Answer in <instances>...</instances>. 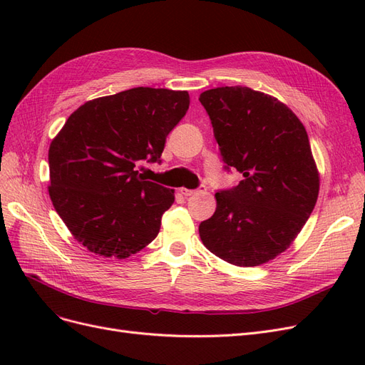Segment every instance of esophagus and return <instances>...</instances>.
Returning <instances> with one entry per match:
<instances>
[{
    "label": "esophagus",
    "instance_id": "34e87169",
    "mask_svg": "<svg viewBox=\"0 0 365 365\" xmlns=\"http://www.w3.org/2000/svg\"><path fill=\"white\" fill-rule=\"evenodd\" d=\"M207 192V189L205 187H200V189H196V190H189V189H181V193L184 195V196H195V195H201V193H205Z\"/></svg>",
    "mask_w": 365,
    "mask_h": 365
}]
</instances>
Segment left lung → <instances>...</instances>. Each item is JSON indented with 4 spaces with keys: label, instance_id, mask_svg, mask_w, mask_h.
Listing matches in <instances>:
<instances>
[{
    "label": "left lung",
    "instance_id": "left-lung-1",
    "mask_svg": "<svg viewBox=\"0 0 365 365\" xmlns=\"http://www.w3.org/2000/svg\"><path fill=\"white\" fill-rule=\"evenodd\" d=\"M225 169L242 180L217 192L216 212L200 225L202 244L236 267H259L282 254L317 204L319 173L307 132L279 98L248 86L200 96Z\"/></svg>",
    "mask_w": 365,
    "mask_h": 365
}]
</instances>
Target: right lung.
<instances>
[{"label": "right lung", "instance_id": "obj_1", "mask_svg": "<svg viewBox=\"0 0 365 365\" xmlns=\"http://www.w3.org/2000/svg\"><path fill=\"white\" fill-rule=\"evenodd\" d=\"M190 105L187 91L138 86L88 101L48 149V193L74 239L102 257L126 259L157 237L175 190L135 169L155 163Z\"/></svg>", "mask_w": 365, "mask_h": 365}]
</instances>
